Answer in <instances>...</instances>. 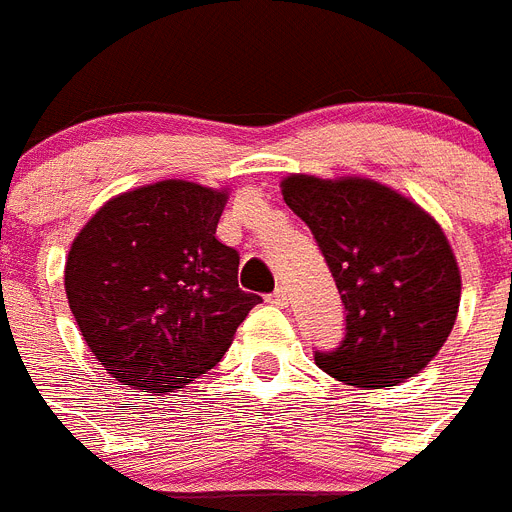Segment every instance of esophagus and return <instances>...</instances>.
<instances>
[{
  "label": "esophagus",
  "instance_id": "esophagus-1",
  "mask_svg": "<svg viewBox=\"0 0 512 512\" xmlns=\"http://www.w3.org/2000/svg\"><path fill=\"white\" fill-rule=\"evenodd\" d=\"M268 302L276 304V307H286V304H289V291H286L281 286V289H276V291H273V294L268 296Z\"/></svg>",
  "mask_w": 512,
  "mask_h": 512
}]
</instances>
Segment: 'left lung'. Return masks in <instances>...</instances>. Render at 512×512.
Returning a JSON list of instances; mask_svg holds the SVG:
<instances>
[{"label":"left lung","instance_id":"1","mask_svg":"<svg viewBox=\"0 0 512 512\" xmlns=\"http://www.w3.org/2000/svg\"><path fill=\"white\" fill-rule=\"evenodd\" d=\"M283 200L315 236L346 309V336L317 367L356 388L419 375L448 341L461 270L440 223L372 179L291 174Z\"/></svg>","mask_w":512,"mask_h":512}]
</instances>
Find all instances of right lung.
Masks as SVG:
<instances>
[{
    "instance_id": "obj_1",
    "label": "right lung",
    "mask_w": 512,
    "mask_h": 512,
    "mask_svg": "<svg viewBox=\"0 0 512 512\" xmlns=\"http://www.w3.org/2000/svg\"><path fill=\"white\" fill-rule=\"evenodd\" d=\"M226 190L163 179L111 197L67 255L64 291L88 349L127 388L174 393L221 362L249 309L239 252L218 242Z\"/></svg>"
}]
</instances>
